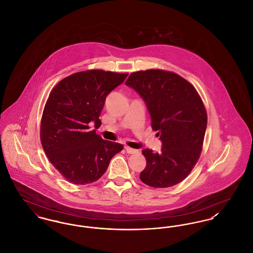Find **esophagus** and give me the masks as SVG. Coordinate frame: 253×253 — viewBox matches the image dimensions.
<instances>
[{"label": "esophagus", "instance_id": "esophagus-1", "mask_svg": "<svg viewBox=\"0 0 253 253\" xmlns=\"http://www.w3.org/2000/svg\"><path fill=\"white\" fill-rule=\"evenodd\" d=\"M125 150L128 154H134V153H137V150L135 149L131 148V147H128V146H125Z\"/></svg>", "mask_w": 253, "mask_h": 253}]
</instances>
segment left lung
Returning <instances> with one entry per match:
<instances>
[{
    "label": "left lung",
    "mask_w": 253,
    "mask_h": 253,
    "mask_svg": "<svg viewBox=\"0 0 253 253\" xmlns=\"http://www.w3.org/2000/svg\"><path fill=\"white\" fill-rule=\"evenodd\" d=\"M145 102L163 147L142 151L146 167L139 178L149 186L178 184L197 164L208 125L204 103L193 86L181 76L161 70L133 73L125 83Z\"/></svg>",
    "instance_id": "left-lung-1"
}]
</instances>
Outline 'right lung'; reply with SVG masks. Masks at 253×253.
<instances>
[{
  "label": "right lung",
  "mask_w": 253,
  "mask_h": 253,
  "mask_svg": "<svg viewBox=\"0 0 253 253\" xmlns=\"http://www.w3.org/2000/svg\"><path fill=\"white\" fill-rule=\"evenodd\" d=\"M127 76L101 70L80 72L62 79L51 90L42 116L41 142L50 164L68 181L97 180L123 149L90 131L89 123L100 127L107 95Z\"/></svg>",
  "instance_id": "right-lung-1"
}]
</instances>
